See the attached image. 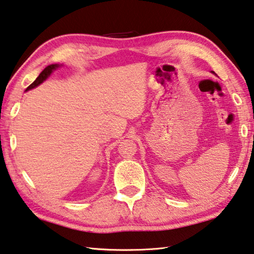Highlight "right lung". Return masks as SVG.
Wrapping results in <instances>:
<instances>
[{
  "instance_id": "right-lung-1",
  "label": "right lung",
  "mask_w": 254,
  "mask_h": 254,
  "mask_svg": "<svg viewBox=\"0 0 254 254\" xmlns=\"http://www.w3.org/2000/svg\"><path fill=\"white\" fill-rule=\"evenodd\" d=\"M60 66H63V65H59V64H53V65L47 66V67L45 68V69L40 72V75L37 77V79L34 80L31 85L28 86V88L25 89V92H28V91H30V89H32V88H36L37 86H39L40 84L44 83V81H45L47 78H48V77H49L51 74H53V71L57 69V68H59Z\"/></svg>"
}]
</instances>
